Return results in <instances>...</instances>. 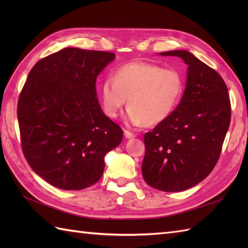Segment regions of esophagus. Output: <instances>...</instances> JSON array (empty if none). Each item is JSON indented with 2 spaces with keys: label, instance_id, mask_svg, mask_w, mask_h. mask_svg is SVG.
Segmentation results:
<instances>
[{
  "label": "esophagus",
  "instance_id": "esophagus-1",
  "mask_svg": "<svg viewBox=\"0 0 248 248\" xmlns=\"http://www.w3.org/2000/svg\"><path fill=\"white\" fill-rule=\"evenodd\" d=\"M124 136H125V139H134L135 136H136L134 133L130 132V131H128V130H124Z\"/></svg>",
  "mask_w": 248,
  "mask_h": 248
}]
</instances>
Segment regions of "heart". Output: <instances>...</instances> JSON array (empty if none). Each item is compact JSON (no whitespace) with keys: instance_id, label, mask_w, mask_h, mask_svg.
<instances>
[{"instance_id":"heart-1","label":"heart","mask_w":248,"mask_h":248,"mask_svg":"<svg viewBox=\"0 0 248 248\" xmlns=\"http://www.w3.org/2000/svg\"><path fill=\"white\" fill-rule=\"evenodd\" d=\"M184 77L175 68H164L144 62L118 67L114 78L104 80L100 94L105 115L118 117L127 103L128 123L157 124L170 117L181 100Z\"/></svg>"}]
</instances>
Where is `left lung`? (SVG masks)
<instances>
[{
  "label": "left lung",
  "instance_id": "8db88e82",
  "mask_svg": "<svg viewBox=\"0 0 248 248\" xmlns=\"http://www.w3.org/2000/svg\"><path fill=\"white\" fill-rule=\"evenodd\" d=\"M163 56L180 57L187 65L186 89L170 117L144 135V180L163 192H181L202 182L219 159L231 105L224 80L186 50Z\"/></svg>",
  "mask_w": 248,
  "mask_h": 248
}]
</instances>
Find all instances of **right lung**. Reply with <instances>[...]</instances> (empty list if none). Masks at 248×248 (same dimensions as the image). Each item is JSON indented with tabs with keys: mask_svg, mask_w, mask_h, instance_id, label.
I'll return each mask as SVG.
<instances>
[{
	"mask_svg": "<svg viewBox=\"0 0 248 248\" xmlns=\"http://www.w3.org/2000/svg\"><path fill=\"white\" fill-rule=\"evenodd\" d=\"M115 59L105 51L65 48L37 62L18 100L26 161L51 186L78 191L96 183L123 129L104 115L96 80Z\"/></svg>",
	"mask_w": 248,
	"mask_h": 248,
	"instance_id": "add662e5",
	"label": "right lung"
}]
</instances>
